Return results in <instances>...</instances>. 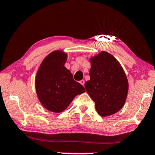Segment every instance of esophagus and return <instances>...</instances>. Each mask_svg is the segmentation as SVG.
<instances>
[{"instance_id": "34e87169", "label": "esophagus", "mask_w": 155, "mask_h": 155, "mask_svg": "<svg viewBox=\"0 0 155 155\" xmlns=\"http://www.w3.org/2000/svg\"><path fill=\"white\" fill-rule=\"evenodd\" d=\"M80 84L82 85V86H84V84H85V81L84 80H81L80 81Z\"/></svg>"}]
</instances>
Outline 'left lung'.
<instances>
[{
	"label": "left lung",
	"instance_id": "8db88e82",
	"mask_svg": "<svg viewBox=\"0 0 155 155\" xmlns=\"http://www.w3.org/2000/svg\"><path fill=\"white\" fill-rule=\"evenodd\" d=\"M90 80L85 88L101 117L119 112L127 97L128 83L123 68L114 56L102 51L90 59Z\"/></svg>",
	"mask_w": 155,
	"mask_h": 155
}]
</instances>
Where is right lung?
Instances as JSON below:
<instances>
[{"label": "right lung", "instance_id": "1", "mask_svg": "<svg viewBox=\"0 0 155 155\" xmlns=\"http://www.w3.org/2000/svg\"><path fill=\"white\" fill-rule=\"evenodd\" d=\"M67 58L64 52H52L41 62L35 79L38 100L45 109L53 112H63L77 95L86 91L64 67Z\"/></svg>", "mask_w": 155, "mask_h": 155}]
</instances>
